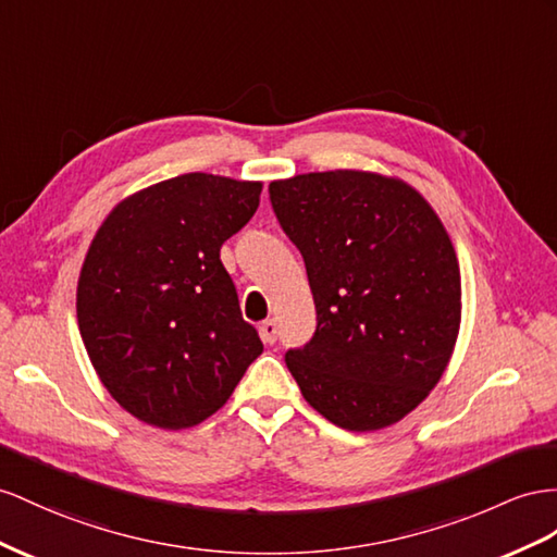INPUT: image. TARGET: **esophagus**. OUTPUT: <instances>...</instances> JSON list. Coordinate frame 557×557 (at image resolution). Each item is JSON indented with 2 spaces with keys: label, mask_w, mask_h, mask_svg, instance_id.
I'll use <instances>...</instances> for the list:
<instances>
[{
  "label": "esophagus",
  "mask_w": 557,
  "mask_h": 557,
  "mask_svg": "<svg viewBox=\"0 0 557 557\" xmlns=\"http://www.w3.org/2000/svg\"><path fill=\"white\" fill-rule=\"evenodd\" d=\"M259 334H261V338H263V344H275V341H277V324H275V320L261 322Z\"/></svg>",
  "instance_id": "34e87169"
}]
</instances>
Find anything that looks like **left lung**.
Segmentation results:
<instances>
[{
	"label": "left lung",
	"instance_id": "8db88e82",
	"mask_svg": "<svg viewBox=\"0 0 557 557\" xmlns=\"http://www.w3.org/2000/svg\"><path fill=\"white\" fill-rule=\"evenodd\" d=\"M306 261L318 330L287 350L306 403L346 431L393 425L445 374L461 273L433 207L400 178L336 169L270 183Z\"/></svg>",
	"mask_w": 557,
	"mask_h": 557
}]
</instances>
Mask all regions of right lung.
Masks as SVG:
<instances>
[{"label": "right lung", "mask_w": 557, "mask_h": 557, "mask_svg": "<svg viewBox=\"0 0 557 557\" xmlns=\"http://www.w3.org/2000/svg\"><path fill=\"white\" fill-rule=\"evenodd\" d=\"M261 188L183 174L122 199L91 239L77 282L79 334L98 379L138 421L166 431L202 423L263 352L221 263Z\"/></svg>", "instance_id": "add662e5"}]
</instances>
